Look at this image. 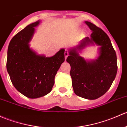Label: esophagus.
<instances>
[{
  "label": "esophagus",
  "mask_w": 127,
  "mask_h": 127,
  "mask_svg": "<svg viewBox=\"0 0 127 127\" xmlns=\"http://www.w3.org/2000/svg\"><path fill=\"white\" fill-rule=\"evenodd\" d=\"M68 55H69V53H68L67 50H65V52H64L65 59H66V58H67V57H68Z\"/></svg>",
  "instance_id": "34e87169"
}]
</instances>
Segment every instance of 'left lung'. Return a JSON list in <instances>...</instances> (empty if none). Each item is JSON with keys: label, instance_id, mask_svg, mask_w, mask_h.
<instances>
[{"label": "left lung", "instance_id": "obj_1", "mask_svg": "<svg viewBox=\"0 0 127 127\" xmlns=\"http://www.w3.org/2000/svg\"><path fill=\"white\" fill-rule=\"evenodd\" d=\"M85 22L93 32L91 38L86 37L76 47L69 49L66 61L70 65L75 94L86 99L94 100L105 94L115 79L117 57L106 33L91 22ZM94 43L100 46L97 59L87 61L79 55V51L88 45Z\"/></svg>", "mask_w": 127, "mask_h": 127}]
</instances>
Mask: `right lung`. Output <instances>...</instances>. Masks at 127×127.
Segmentation results:
<instances>
[{
  "label": "right lung",
  "instance_id": "add662e5",
  "mask_svg": "<svg viewBox=\"0 0 127 127\" xmlns=\"http://www.w3.org/2000/svg\"><path fill=\"white\" fill-rule=\"evenodd\" d=\"M40 21L27 25L17 33L9 44L6 69L14 88L25 97L36 98L49 94L55 77L64 61V49L54 56L40 55L30 47L34 27Z\"/></svg>",
  "mask_w": 127,
  "mask_h": 127
}]
</instances>
